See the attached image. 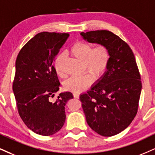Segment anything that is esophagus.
<instances>
[{"mask_svg": "<svg viewBox=\"0 0 155 155\" xmlns=\"http://www.w3.org/2000/svg\"><path fill=\"white\" fill-rule=\"evenodd\" d=\"M73 95L75 98H79V94H78V93H73Z\"/></svg>", "mask_w": 155, "mask_h": 155, "instance_id": "1", "label": "esophagus"}]
</instances>
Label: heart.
<instances>
[{
  "instance_id": "b5f03b06",
  "label": "heart",
  "mask_w": 155,
  "mask_h": 155,
  "mask_svg": "<svg viewBox=\"0 0 155 155\" xmlns=\"http://www.w3.org/2000/svg\"><path fill=\"white\" fill-rule=\"evenodd\" d=\"M71 52L74 56L82 59L86 68L95 78H100L107 70L110 61V53L108 48L104 45H99L92 48L87 42L79 41L76 42L71 48ZM64 58V53H60L54 61V67L59 75L63 76L61 63ZM93 76L90 73H86L81 76H74L66 80L65 88L71 92L79 93L83 92L92 84Z\"/></svg>"
}]
</instances>
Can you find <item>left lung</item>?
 <instances>
[{
  "mask_svg": "<svg viewBox=\"0 0 155 155\" xmlns=\"http://www.w3.org/2000/svg\"><path fill=\"white\" fill-rule=\"evenodd\" d=\"M90 43L108 48L107 71L80 100L88 125L103 137H112L131 124L137 113L141 81L134 53L129 45L107 30L81 32Z\"/></svg>",
  "mask_w": 155,
  "mask_h": 155,
  "instance_id": "8db88e82",
  "label": "left lung"
}]
</instances>
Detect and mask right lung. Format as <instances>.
<instances>
[{
  "instance_id": "add662e5",
  "label": "right lung",
  "mask_w": 155,
  "mask_h": 155,
  "mask_svg": "<svg viewBox=\"0 0 155 155\" xmlns=\"http://www.w3.org/2000/svg\"><path fill=\"white\" fill-rule=\"evenodd\" d=\"M69 35L38 33L21 48L16 61L14 92L18 114L26 126L35 134H55L66 120L65 105L72 93L59 94V82L53 62Z\"/></svg>"
}]
</instances>
